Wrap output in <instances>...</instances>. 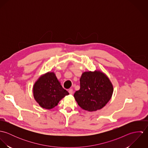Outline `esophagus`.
Here are the masks:
<instances>
[{
  "label": "esophagus",
  "instance_id": "1",
  "mask_svg": "<svg viewBox=\"0 0 148 148\" xmlns=\"http://www.w3.org/2000/svg\"><path fill=\"white\" fill-rule=\"evenodd\" d=\"M68 92H69V93L70 95H72V94H73V89H70L69 90V91H68Z\"/></svg>",
  "mask_w": 148,
  "mask_h": 148
}]
</instances>
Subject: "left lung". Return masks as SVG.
<instances>
[{
	"instance_id": "1",
	"label": "left lung",
	"mask_w": 148,
	"mask_h": 148,
	"mask_svg": "<svg viewBox=\"0 0 148 148\" xmlns=\"http://www.w3.org/2000/svg\"><path fill=\"white\" fill-rule=\"evenodd\" d=\"M80 88L74 97L82 109L90 112L100 109L110 100L113 88L108 77L99 71L85 72L80 79Z\"/></svg>"
}]
</instances>
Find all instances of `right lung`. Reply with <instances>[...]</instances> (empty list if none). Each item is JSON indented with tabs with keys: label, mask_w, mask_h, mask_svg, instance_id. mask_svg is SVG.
I'll return each mask as SVG.
<instances>
[{
	"label": "right lung",
	"mask_w": 148,
	"mask_h": 148,
	"mask_svg": "<svg viewBox=\"0 0 148 148\" xmlns=\"http://www.w3.org/2000/svg\"><path fill=\"white\" fill-rule=\"evenodd\" d=\"M69 93L64 89L53 72L41 77L34 86V96L41 107L50 109L57 106Z\"/></svg>",
	"instance_id": "add662e5"
}]
</instances>
